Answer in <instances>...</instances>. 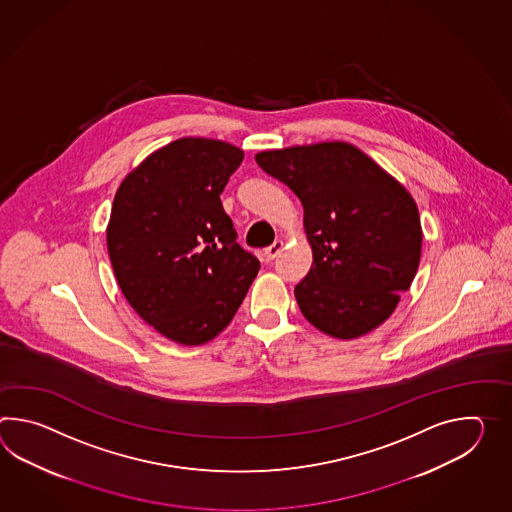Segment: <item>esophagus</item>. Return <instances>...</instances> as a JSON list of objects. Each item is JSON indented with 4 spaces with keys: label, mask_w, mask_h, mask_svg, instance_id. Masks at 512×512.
I'll use <instances>...</instances> for the list:
<instances>
[{
    "label": "esophagus",
    "mask_w": 512,
    "mask_h": 512,
    "mask_svg": "<svg viewBox=\"0 0 512 512\" xmlns=\"http://www.w3.org/2000/svg\"><path fill=\"white\" fill-rule=\"evenodd\" d=\"M283 240H275L272 246H268L266 250H264V257H266V261H273L281 251H283Z\"/></svg>",
    "instance_id": "1"
}]
</instances>
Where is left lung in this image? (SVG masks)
Segmentation results:
<instances>
[{
    "label": "left lung",
    "mask_w": 512,
    "mask_h": 512,
    "mask_svg": "<svg viewBox=\"0 0 512 512\" xmlns=\"http://www.w3.org/2000/svg\"><path fill=\"white\" fill-rule=\"evenodd\" d=\"M255 161L305 209L314 262L294 290L303 316L340 340L382 325L421 261V218L406 187L341 141L264 150Z\"/></svg>",
    "instance_id": "left-lung-1"
}]
</instances>
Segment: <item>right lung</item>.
Wrapping results in <instances>:
<instances>
[{
  "label": "right lung",
  "mask_w": 512,
  "mask_h": 512,
  "mask_svg": "<svg viewBox=\"0 0 512 512\" xmlns=\"http://www.w3.org/2000/svg\"><path fill=\"white\" fill-rule=\"evenodd\" d=\"M242 159L224 141L182 137L115 193L106 228L115 279L139 318L176 343L202 345L226 329L261 268L220 202Z\"/></svg>",
  "instance_id": "right-lung-1"
}]
</instances>
